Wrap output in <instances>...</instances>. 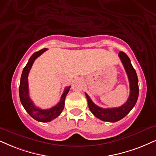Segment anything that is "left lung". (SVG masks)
<instances>
[{
    "mask_svg": "<svg viewBox=\"0 0 156 156\" xmlns=\"http://www.w3.org/2000/svg\"><path fill=\"white\" fill-rule=\"evenodd\" d=\"M119 56L124 65L125 71L128 76L129 82L130 94L127 101L120 107L103 108L96 105L92 101L87 94L85 93L90 111L93 113L94 116L104 122H116L126 116L135 105L138 98V95H139V86H138L137 73L135 72V69L132 66L129 58L126 53L122 51L119 52Z\"/></svg>",
    "mask_w": 156,
    "mask_h": 156,
    "instance_id": "1",
    "label": "left lung"
}]
</instances>
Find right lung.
Returning a JSON list of instances; mask_svg holds the SVG:
<instances>
[{"label":"right lung","instance_id":"obj_1","mask_svg":"<svg viewBox=\"0 0 156 156\" xmlns=\"http://www.w3.org/2000/svg\"><path fill=\"white\" fill-rule=\"evenodd\" d=\"M47 48H43L40 51L35 52L29 59L28 63L23 69V72L21 76L20 84H19V98L21 103L30 116L32 117L36 121L40 122H48L53 120L61 114L64 108V101L66 96L68 94L70 86L65 88L63 93L61 95V100L56 105L51 108L49 109H41L36 107L29 95V87H28V74L30 69L32 68L34 61L37 57L43 54L44 52L47 51Z\"/></svg>","mask_w":156,"mask_h":156}]
</instances>
